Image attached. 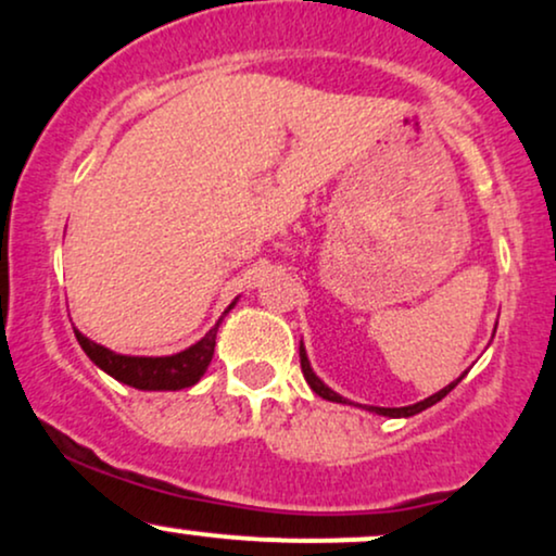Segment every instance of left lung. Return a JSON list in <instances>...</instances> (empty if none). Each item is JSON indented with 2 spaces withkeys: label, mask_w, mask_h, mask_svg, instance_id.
<instances>
[{
  "label": "left lung",
  "mask_w": 556,
  "mask_h": 556,
  "mask_svg": "<svg viewBox=\"0 0 556 556\" xmlns=\"http://www.w3.org/2000/svg\"><path fill=\"white\" fill-rule=\"evenodd\" d=\"M300 368H303V376H305V381H308L311 384V389H314V392L318 394V397H324V400H329V402H344L340 394L337 392H331V389L324 384L321 379H318V376L311 371V363H308V358H305V350H303V344H300ZM465 376V374H463ZM460 376V379H463ZM457 379V381H460ZM457 381H452L450 387H444L442 392H437V394H431V397H426V400H420V402H416V405H407V407H368V410H374V413H379V416H389V418H407V416H416V413H420V410H426V407H431V405H437L439 400L442 397H446V394L452 392V389L457 387Z\"/></svg>",
  "instance_id": "8db88e82"
}]
</instances>
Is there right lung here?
I'll use <instances>...</instances> for the list:
<instances>
[{
	"instance_id": "right-lung-1",
	"label": "right lung",
	"mask_w": 556,
	"mask_h": 556,
	"mask_svg": "<svg viewBox=\"0 0 556 556\" xmlns=\"http://www.w3.org/2000/svg\"><path fill=\"white\" fill-rule=\"evenodd\" d=\"M232 305H229V308H232ZM229 308L225 314H229ZM219 321H216V327L208 331L201 342H195L193 348L182 350V353L177 355H167V358H136V355H119V353H112V350L101 348V344L91 342L88 337H83L80 331H75V337H78L80 348L86 350L88 358H91L101 371L114 376V379L123 381L127 387L154 389L156 392V389L193 387L195 381L201 379L203 371L208 368V363H212Z\"/></svg>"
}]
</instances>
